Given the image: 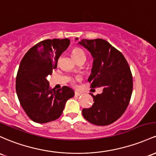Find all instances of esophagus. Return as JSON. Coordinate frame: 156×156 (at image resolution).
Here are the masks:
<instances>
[{
    "instance_id": "obj_1",
    "label": "esophagus",
    "mask_w": 156,
    "mask_h": 156,
    "mask_svg": "<svg viewBox=\"0 0 156 156\" xmlns=\"http://www.w3.org/2000/svg\"><path fill=\"white\" fill-rule=\"evenodd\" d=\"M81 95V92H78V91L75 92V95H76V96H79V95Z\"/></svg>"
}]
</instances>
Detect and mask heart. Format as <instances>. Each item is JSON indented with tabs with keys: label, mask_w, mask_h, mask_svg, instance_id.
<instances>
[{
	"label": "heart",
	"mask_w": 156,
	"mask_h": 156,
	"mask_svg": "<svg viewBox=\"0 0 156 156\" xmlns=\"http://www.w3.org/2000/svg\"><path fill=\"white\" fill-rule=\"evenodd\" d=\"M72 54H73V57L74 58L75 60L78 58L81 57V56L85 55L84 51H83L81 47H75L74 49H73ZM75 81H72V83H73V84H75Z\"/></svg>",
	"instance_id": "b5f03b06"
}]
</instances>
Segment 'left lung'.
I'll use <instances>...</instances> for the list:
<instances>
[{
	"instance_id": "1",
	"label": "left lung",
	"mask_w": 156,
	"mask_h": 156,
	"mask_svg": "<svg viewBox=\"0 0 156 156\" xmlns=\"http://www.w3.org/2000/svg\"><path fill=\"white\" fill-rule=\"evenodd\" d=\"M79 44L94 58L88 79L90 87L103 88L101 94H91L94 104L90 108L82 109V114L91 124L109 125L117 121L129 105L133 87L130 68L122 53L107 41L82 39Z\"/></svg>"
}]
</instances>
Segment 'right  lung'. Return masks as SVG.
Instances as JSON below:
<instances>
[{
  "label": "right lung",
  "mask_w": 156,
  "mask_h": 156,
  "mask_svg": "<svg viewBox=\"0 0 156 156\" xmlns=\"http://www.w3.org/2000/svg\"><path fill=\"white\" fill-rule=\"evenodd\" d=\"M70 41L47 39L29 49L22 58L16 76V92L22 108L31 120L39 124L58 119L74 91L64 86L51 90L47 77L57 68L58 60Z\"/></svg>",
  "instance_id": "1"
}]
</instances>
